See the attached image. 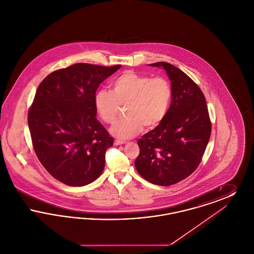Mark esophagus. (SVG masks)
Returning <instances> with one entry per match:
<instances>
[{
  "instance_id": "34e87169",
  "label": "esophagus",
  "mask_w": 254,
  "mask_h": 254,
  "mask_svg": "<svg viewBox=\"0 0 254 254\" xmlns=\"http://www.w3.org/2000/svg\"><path fill=\"white\" fill-rule=\"evenodd\" d=\"M124 144H126L125 141H121V140H115V141H114V145H124Z\"/></svg>"
}]
</instances>
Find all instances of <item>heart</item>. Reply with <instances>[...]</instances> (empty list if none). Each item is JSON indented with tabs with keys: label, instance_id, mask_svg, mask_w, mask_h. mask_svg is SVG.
<instances>
[{
	"label": "heart",
	"instance_id": "1",
	"mask_svg": "<svg viewBox=\"0 0 254 254\" xmlns=\"http://www.w3.org/2000/svg\"><path fill=\"white\" fill-rule=\"evenodd\" d=\"M171 96V86L167 79L128 70L114 80L112 91H97L94 103L99 116L109 125L117 121L121 107H127V118L110 129L115 137L127 140L141 132L144 127L145 129L158 127L169 111Z\"/></svg>",
	"mask_w": 254,
	"mask_h": 254
}]
</instances>
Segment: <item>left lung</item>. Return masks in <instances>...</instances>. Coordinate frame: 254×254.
<instances>
[{"label":"left lung","mask_w":254,"mask_h":254,"mask_svg":"<svg viewBox=\"0 0 254 254\" xmlns=\"http://www.w3.org/2000/svg\"><path fill=\"white\" fill-rule=\"evenodd\" d=\"M171 82V104L163 122L138 140L140 154L135 168L158 186H171L189 177L198 168L211 133L205 98L200 87L181 69L165 62Z\"/></svg>","instance_id":"1"}]
</instances>
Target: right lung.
<instances>
[{"instance_id": "obj_1", "label": "right lung", "mask_w": 254, "mask_h": 254, "mask_svg": "<svg viewBox=\"0 0 254 254\" xmlns=\"http://www.w3.org/2000/svg\"><path fill=\"white\" fill-rule=\"evenodd\" d=\"M120 67L79 63L50 73L38 86L28 127L37 157L58 181L83 187L102 174L113 138L97 120L94 98Z\"/></svg>"}]
</instances>
